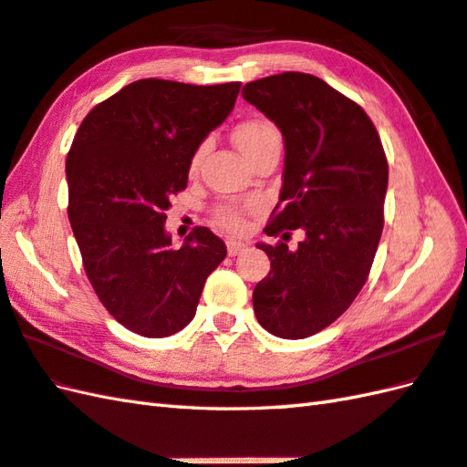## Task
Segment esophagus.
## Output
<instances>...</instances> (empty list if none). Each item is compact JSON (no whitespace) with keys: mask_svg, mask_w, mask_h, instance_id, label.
<instances>
[{"mask_svg":"<svg viewBox=\"0 0 467 467\" xmlns=\"http://www.w3.org/2000/svg\"><path fill=\"white\" fill-rule=\"evenodd\" d=\"M244 249H246V244L241 243V241H226V251L231 256L241 254Z\"/></svg>","mask_w":467,"mask_h":467,"instance_id":"34e87169","label":"esophagus"}]
</instances>
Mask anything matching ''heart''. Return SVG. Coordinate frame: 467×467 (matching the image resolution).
<instances>
[{
  "label": "heart",
  "instance_id": "heart-1",
  "mask_svg": "<svg viewBox=\"0 0 467 467\" xmlns=\"http://www.w3.org/2000/svg\"><path fill=\"white\" fill-rule=\"evenodd\" d=\"M271 136H276V130L269 122L249 120V122H243L234 130V144L239 146V150L244 156H249L256 146H261L265 140H269ZM202 156H204V146H201L194 152L191 161V171H196L198 164L202 161ZM214 221L221 224L224 231H231V233H239L244 228V214L241 208L236 206H218L214 211Z\"/></svg>",
  "mask_w": 467,
  "mask_h": 467
}]
</instances>
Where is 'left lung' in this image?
Returning <instances> with one entry per match:
<instances>
[{"mask_svg": "<svg viewBox=\"0 0 467 467\" xmlns=\"http://www.w3.org/2000/svg\"><path fill=\"white\" fill-rule=\"evenodd\" d=\"M243 98L283 132L285 172L269 236L296 249L259 244L269 276L254 286L253 306L266 331L305 339L349 309L369 276L383 231L387 158L371 118L321 78L285 72L243 88Z\"/></svg>", "mask_w": 467, "mask_h": 467, "instance_id": "obj_1", "label": "left lung"}]
</instances>
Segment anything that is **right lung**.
Returning a JSON list of instances; mask_svg holds the SVG:
<instances>
[{
    "instance_id": "1",
    "label": "right lung",
    "mask_w": 467,
    "mask_h": 467,
    "mask_svg": "<svg viewBox=\"0 0 467 467\" xmlns=\"http://www.w3.org/2000/svg\"><path fill=\"white\" fill-rule=\"evenodd\" d=\"M241 82L194 86L146 78L94 106L66 158L67 218L106 311L150 339L192 321L226 246L196 226L181 249L164 231L204 138L231 114Z\"/></svg>"
}]
</instances>
